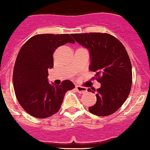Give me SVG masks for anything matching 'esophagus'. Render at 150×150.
<instances>
[{
	"label": "esophagus",
	"instance_id": "34e87169",
	"mask_svg": "<svg viewBox=\"0 0 150 150\" xmlns=\"http://www.w3.org/2000/svg\"><path fill=\"white\" fill-rule=\"evenodd\" d=\"M76 90L79 93H81V94H83V93H85L87 91V89L86 87H81V86H76Z\"/></svg>",
	"mask_w": 150,
	"mask_h": 150
}]
</instances>
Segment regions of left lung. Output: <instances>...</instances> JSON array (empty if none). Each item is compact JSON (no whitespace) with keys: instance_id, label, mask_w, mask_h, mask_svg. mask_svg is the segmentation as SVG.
<instances>
[{"instance_id":"obj_1","label":"left lung","mask_w":150,"mask_h":150,"mask_svg":"<svg viewBox=\"0 0 150 150\" xmlns=\"http://www.w3.org/2000/svg\"><path fill=\"white\" fill-rule=\"evenodd\" d=\"M75 41L90 52V71L96 72L100 87L88 89L97 94L90 113L108 116L117 111L128 97L132 84V67L123 44L108 33L72 34Z\"/></svg>"}]
</instances>
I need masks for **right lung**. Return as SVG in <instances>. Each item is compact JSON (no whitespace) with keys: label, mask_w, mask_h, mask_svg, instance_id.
Segmentation results:
<instances>
[{"label":"right lung","mask_w":150,"mask_h":150,"mask_svg":"<svg viewBox=\"0 0 150 150\" xmlns=\"http://www.w3.org/2000/svg\"><path fill=\"white\" fill-rule=\"evenodd\" d=\"M67 43H75L69 34L35 35L17 54L13 72L14 92L22 107L34 117L43 119L57 113L66 92L75 87L70 80L54 85L47 78L54 65V50Z\"/></svg>","instance_id":"obj_1"}]
</instances>
